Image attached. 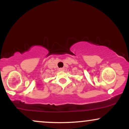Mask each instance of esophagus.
<instances>
[{
  "instance_id": "esophagus-1",
  "label": "esophagus",
  "mask_w": 129,
  "mask_h": 129,
  "mask_svg": "<svg viewBox=\"0 0 129 129\" xmlns=\"http://www.w3.org/2000/svg\"><path fill=\"white\" fill-rule=\"evenodd\" d=\"M59 71H63V70H64V69H63V68H60V69H59Z\"/></svg>"
}]
</instances>
